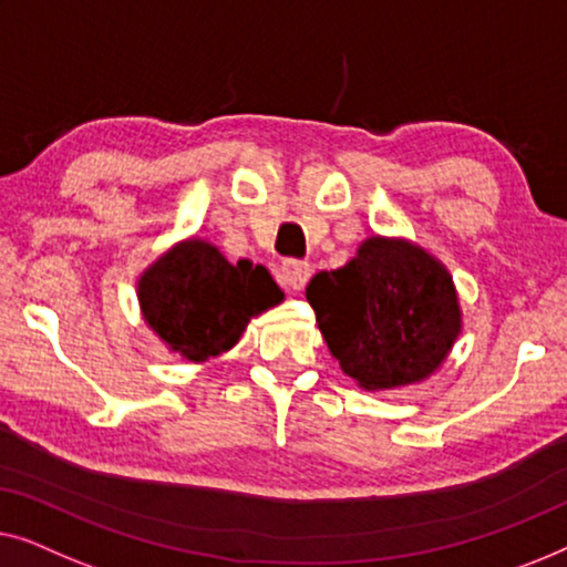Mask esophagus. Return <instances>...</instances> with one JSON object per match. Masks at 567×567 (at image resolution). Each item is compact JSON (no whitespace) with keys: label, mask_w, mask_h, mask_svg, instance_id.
I'll return each mask as SVG.
<instances>
[{"label":"esophagus","mask_w":567,"mask_h":567,"mask_svg":"<svg viewBox=\"0 0 567 567\" xmlns=\"http://www.w3.org/2000/svg\"><path fill=\"white\" fill-rule=\"evenodd\" d=\"M280 280L287 287V290H302L310 280V265L308 261H298V259H287L282 265Z\"/></svg>","instance_id":"obj_1"}]
</instances>
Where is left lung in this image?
Masks as SVG:
<instances>
[{"label": "left lung", "mask_w": 567, "mask_h": 567, "mask_svg": "<svg viewBox=\"0 0 567 567\" xmlns=\"http://www.w3.org/2000/svg\"><path fill=\"white\" fill-rule=\"evenodd\" d=\"M331 354L364 390L426 380L462 331L446 267L405 238L370 236L357 257L306 287Z\"/></svg>", "instance_id": "8db88e82"}]
</instances>
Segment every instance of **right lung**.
Masks as SVG:
<instances>
[{"label":"right lung","mask_w":567,"mask_h":567,"mask_svg":"<svg viewBox=\"0 0 567 567\" xmlns=\"http://www.w3.org/2000/svg\"><path fill=\"white\" fill-rule=\"evenodd\" d=\"M282 298L265 267L246 259L230 265L203 238L174 244L138 280L143 321L189 362L228 352L251 318Z\"/></svg>","instance_id":"right-lung-1"}]
</instances>
